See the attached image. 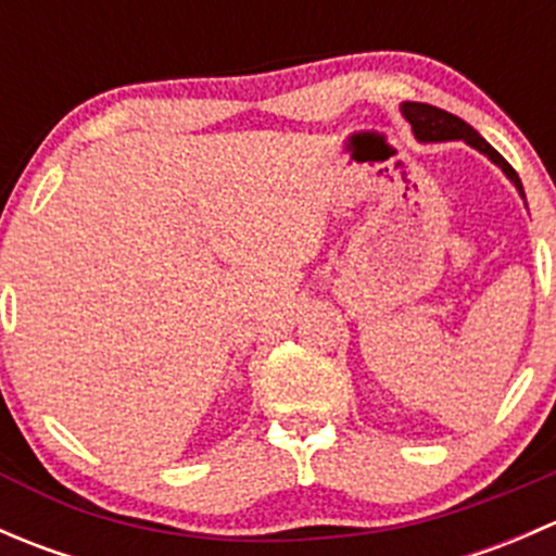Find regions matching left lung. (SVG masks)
<instances>
[{
  "instance_id": "obj_1",
  "label": "left lung",
  "mask_w": 556,
  "mask_h": 556,
  "mask_svg": "<svg viewBox=\"0 0 556 556\" xmlns=\"http://www.w3.org/2000/svg\"><path fill=\"white\" fill-rule=\"evenodd\" d=\"M401 112H403V117L408 121V126H412L417 142H422V144H435V142L470 144V148L479 150L481 155H486V159H490L497 169L506 174V177L514 182V188L519 190L521 199H525V188H521L519 174L514 172L511 164H508V161L503 159V155L497 153V150L492 148V144L486 142V139L481 137L473 126H468L463 117L452 115V112H446V110H439V106H433V104H422V102H403ZM525 206H527V201H525Z\"/></svg>"
}]
</instances>
